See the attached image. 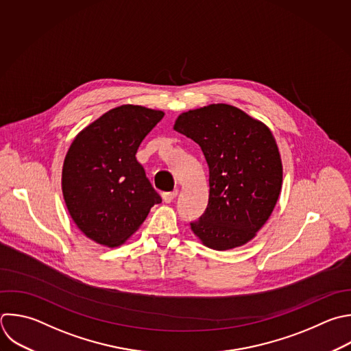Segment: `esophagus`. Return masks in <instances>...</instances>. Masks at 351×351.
I'll use <instances>...</instances> for the list:
<instances>
[{"label":"esophagus","mask_w":351,"mask_h":351,"mask_svg":"<svg viewBox=\"0 0 351 351\" xmlns=\"http://www.w3.org/2000/svg\"><path fill=\"white\" fill-rule=\"evenodd\" d=\"M177 196V191H173V192H166L162 195V199L165 203H171Z\"/></svg>","instance_id":"esophagus-1"}]
</instances>
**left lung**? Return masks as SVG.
Listing matches in <instances>:
<instances>
[{"mask_svg":"<svg viewBox=\"0 0 351 351\" xmlns=\"http://www.w3.org/2000/svg\"><path fill=\"white\" fill-rule=\"evenodd\" d=\"M173 129L200 145L208 166V204L192 232L217 251L247 244L281 192L282 163L270 129L223 103L180 114Z\"/></svg>","mask_w":351,"mask_h":351,"instance_id":"left-lung-1","label":"left lung"}]
</instances>
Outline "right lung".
I'll list each match as a JSON object with an SVG mask.
<instances>
[{"label":"right lung","instance_id":"obj_1","mask_svg":"<svg viewBox=\"0 0 351 351\" xmlns=\"http://www.w3.org/2000/svg\"><path fill=\"white\" fill-rule=\"evenodd\" d=\"M165 112L125 104L103 114L71 143L62 170L63 197L77 228L110 248L126 243L162 199L136 154Z\"/></svg>","mask_w":351,"mask_h":351}]
</instances>
